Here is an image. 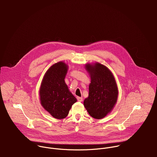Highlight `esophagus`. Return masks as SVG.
<instances>
[{"mask_svg": "<svg viewBox=\"0 0 157 157\" xmlns=\"http://www.w3.org/2000/svg\"><path fill=\"white\" fill-rule=\"evenodd\" d=\"M77 100L79 102H81L82 101V97H77Z\"/></svg>", "mask_w": 157, "mask_h": 157, "instance_id": "obj_1", "label": "esophagus"}]
</instances>
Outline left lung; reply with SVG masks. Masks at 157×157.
Here are the masks:
<instances>
[{"mask_svg":"<svg viewBox=\"0 0 157 157\" xmlns=\"http://www.w3.org/2000/svg\"><path fill=\"white\" fill-rule=\"evenodd\" d=\"M86 68L91 81L89 86V96L84 101V105L91 117L101 119L110 113L117 102L116 82L111 71L100 63L88 64Z\"/></svg>","mask_w":157,"mask_h":157,"instance_id":"obj_1","label":"left lung"}]
</instances>
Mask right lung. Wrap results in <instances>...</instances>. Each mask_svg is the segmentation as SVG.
Wrapping results in <instances>:
<instances>
[{
    "mask_svg": "<svg viewBox=\"0 0 157 157\" xmlns=\"http://www.w3.org/2000/svg\"><path fill=\"white\" fill-rule=\"evenodd\" d=\"M67 71L68 66L62 61L52 66L44 75L40 89L41 105L58 119L68 116L77 101L64 82Z\"/></svg>",
    "mask_w": 157,
    "mask_h": 157,
    "instance_id": "right-lung-1",
    "label": "right lung"
}]
</instances>
